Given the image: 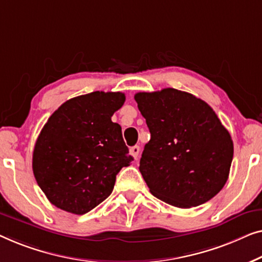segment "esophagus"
I'll list each match as a JSON object with an SVG mask.
<instances>
[{
    "label": "esophagus",
    "instance_id": "34e87169",
    "mask_svg": "<svg viewBox=\"0 0 262 262\" xmlns=\"http://www.w3.org/2000/svg\"><path fill=\"white\" fill-rule=\"evenodd\" d=\"M139 153H140V147H139V146H133V147H130V154H132L133 157H134L135 160L138 159Z\"/></svg>",
    "mask_w": 262,
    "mask_h": 262
}]
</instances>
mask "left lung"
I'll use <instances>...</instances> for the list:
<instances>
[{"mask_svg": "<svg viewBox=\"0 0 262 262\" xmlns=\"http://www.w3.org/2000/svg\"><path fill=\"white\" fill-rule=\"evenodd\" d=\"M134 98L150 133L139 167L150 193L182 209L215 197L228 180L234 145L211 106L172 88Z\"/></svg>", "mask_w": 262, "mask_h": 262, "instance_id": "obj_1", "label": "left lung"}]
</instances>
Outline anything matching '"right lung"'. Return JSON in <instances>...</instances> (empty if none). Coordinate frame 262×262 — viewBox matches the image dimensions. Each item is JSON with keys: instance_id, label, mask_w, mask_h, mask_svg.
<instances>
[{"instance_id": "right-lung-1", "label": "right lung", "mask_w": 262, "mask_h": 262, "mask_svg": "<svg viewBox=\"0 0 262 262\" xmlns=\"http://www.w3.org/2000/svg\"><path fill=\"white\" fill-rule=\"evenodd\" d=\"M122 93L95 91L59 106L40 132L33 152L36 183L57 208L84 215L110 196L116 174L133 157L112 116Z\"/></svg>"}]
</instances>
